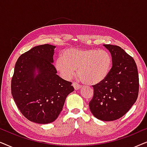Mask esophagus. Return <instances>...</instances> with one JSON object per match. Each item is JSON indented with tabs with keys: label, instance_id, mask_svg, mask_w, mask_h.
Masks as SVG:
<instances>
[{
	"label": "esophagus",
	"instance_id": "34e87169",
	"mask_svg": "<svg viewBox=\"0 0 147 147\" xmlns=\"http://www.w3.org/2000/svg\"><path fill=\"white\" fill-rule=\"evenodd\" d=\"M72 86H74V89H75L76 90H79L80 89V88H81V86L79 85L78 83H76V82H73V84H72Z\"/></svg>",
	"mask_w": 147,
	"mask_h": 147
}]
</instances>
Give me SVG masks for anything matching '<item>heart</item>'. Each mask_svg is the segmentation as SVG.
Masks as SVG:
<instances>
[{"label": "heart", "instance_id": "1", "mask_svg": "<svg viewBox=\"0 0 147 147\" xmlns=\"http://www.w3.org/2000/svg\"><path fill=\"white\" fill-rule=\"evenodd\" d=\"M112 64V56L106 50L70 48L57 58L55 67L65 79L73 77L77 69L78 77L84 84L95 85L107 77Z\"/></svg>", "mask_w": 147, "mask_h": 147}]
</instances>
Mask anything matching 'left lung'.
I'll list each match as a JSON object with an SVG mask.
<instances>
[{"label": "left lung", "instance_id": "obj_1", "mask_svg": "<svg viewBox=\"0 0 147 147\" xmlns=\"http://www.w3.org/2000/svg\"><path fill=\"white\" fill-rule=\"evenodd\" d=\"M112 58V67L105 79L92 86L90 111L98 119L113 121L123 116L138 98L139 79L132 57L119 46L104 45Z\"/></svg>", "mask_w": 147, "mask_h": 147}]
</instances>
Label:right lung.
Segmentation results:
<instances>
[{
  "label": "right lung",
  "mask_w": 147,
  "mask_h": 147,
  "mask_svg": "<svg viewBox=\"0 0 147 147\" xmlns=\"http://www.w3.org/2000/svg\"><path fill=\"white\" fill-rule=\"evenodd\" d=\"M49 44L36 46L18 58L11 80V94L21 114L30 121L48 124L57 119L71 82L57 76L52 64L54 49ZM35 69L39 74L34 77Z\"/></svg>",
  "instance_id": "add662e5"
}]
</instances>
